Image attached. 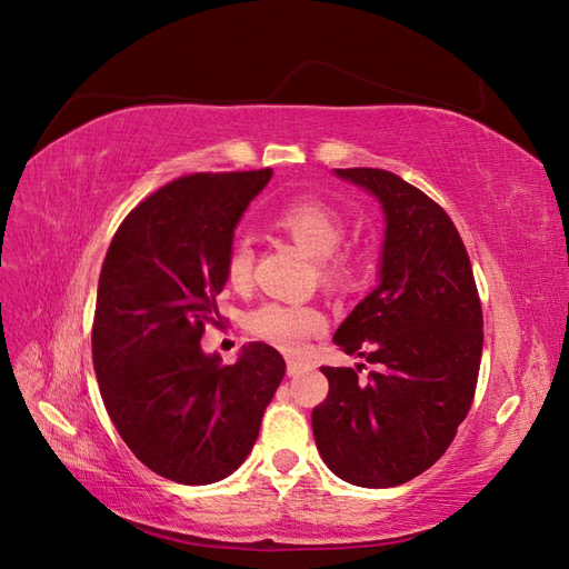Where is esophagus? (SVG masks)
Masks as SVG:
<instances>
[{
    "label": "esophagus",
    "instance_id": "34e87169",
    "mask_svg": "<svg viewBox=\"0 0 569 569\" xmlns=\"http://www.w3.org/2000/svg\"><path fill=\"white\" fill-rule=\"evenodd\" d=\"M303 368H306V363H301V360H297V358H287V375H289V377L299 375Z\"/></svg>",
    "mask_w": 569,
    "mask_h": 569
}]
</instances>
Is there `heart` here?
Here are the masks:
<instances>
[{
	"label": "heart",
	"instance_id": "b5f03b06",
	"mask_svg": "<svg viewBox=\"0 0 569 569\" xmlns=\"http://www.w3.org/2000/svg\"><path fill=\"white\" fill-rule=\"evenodd\" d=\"M272 222L284 230L295 242L318 258L320 274L325 282H343L356 270V258L351 251L341 249L343 218L332 203L313 197H301L282 203L272 216ZM253 249L247 239H237L226 258V278L230 287L244 289L251 282ZM249 332L263 339L280 351L297 353L306 341L325 327L320 308L308 303L268 301L253 308L247 316Z\"/></svg>",
	"mask_w": 569,
	"mask_h": 569
}]
</instances>
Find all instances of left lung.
I'll return each instance as SVG.
<instances>
[{
    "label": "left lung",
    "mask_w": 569,
    "mask_h": 569,
    "mask_svg": "<svg viewBox=\"0 0 569 569\" xmlns=\"http://www.w3.org/2000/svg\"><path fill=\"white\" fill-rule=\"evenodd\" d=\"M382 203L380 284L339 325L335 343L375 370L322 368L316 446L337 477L387 489L449 449L475 399L485 320L470 256L437 201L382 168H337Z\"/></svg>",
    "instance_id": "obj_1"
}]
</instances>
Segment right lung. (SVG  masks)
Returning <instances> with one entry per match:
<instances>
[{"label": "right lung", "instance_id": "1", "mask_svg": "<svg viewBox=\"0 0 569 569\" xmlns=\"http://www.w3.org/2000/svg\"><path fill=\"white\" fill-rule=\"evenodd\" d=\"M272 176L194 173L120 222L99 274L92 360L128 449L178 485H213L251 453L284 358L251 341L232 366L201 351L239 218Z\"/></svg>", "mask_w": 569, "mask_h": 569}]
</instances>
